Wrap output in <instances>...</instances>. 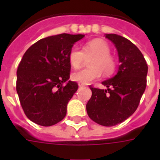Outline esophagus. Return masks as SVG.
Listing matches in <instances>:
<instances>
[{
    "label": "esophagus",
    "mask_w": 160,
    "mask_h": 160,
    "mask_svg": "<svg viewBox=\"0 0 160 160\" xmlns=\"http://www.w3.org/2000/svg\"><path fill=\"white\" fill-rule=\"evenodd\" d=\"M78 85H79V86H80V87H84V86H85V85H84V84H82V83H79Z\"/></svg>",
    "instance_id": "34e87169"
}]
</instances>
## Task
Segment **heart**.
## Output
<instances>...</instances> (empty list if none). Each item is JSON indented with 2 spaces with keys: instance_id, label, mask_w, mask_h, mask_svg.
<instances>
[{
  "instance_id": "obj_1",
  "label": "heart",
  "mask_w": 160,
  "mask_h": 160,
  "mask_svg": "<svg viewBox=\"0 0 160 160\" xmlns=\"http://www.w3.org/2000/svg\"><path fill=\"white\" fill-rule=\"evenodd\" d=\"M109 45L101 40L89 41L83 46L82 51L77 46H74L68 55L70 65L75 69H79L82 65L85 57L94 55L89 61V68L74 72L71 79L82 84H89L101 76L111 75L116 69V61L110 55Z\"/></svg>"
}]
</instances>
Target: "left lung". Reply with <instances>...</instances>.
Here are the masks:
<instances>
[{
    "label": "left lung",
    "instance_id": "obj_1",
    "mask_svg": "<svg viewBox=\"0 0 160 160\" xmlns=\"http://www.w3.org/2000/svg\"><path fill=\"white\" fill-rule=\"evenodd\" d=\"M105 37L117 49L119 71L115 76L103 81L106 90L90 85L92 95L86 110L95 123L114 126L128 119L139 106L146 88L148 65L141 51L131 41L115 34H106Z\"/></svg>",
    "mask_w": 160,
    "mask_h": 160
}]
</instances>
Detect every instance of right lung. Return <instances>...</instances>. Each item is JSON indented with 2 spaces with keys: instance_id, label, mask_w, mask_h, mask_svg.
<instances>
[{
  "instance_id": "add662e5",
  "label": "right lung",
  "mask_w": 160,
  "mask_h": 160,
  "mask_svg": "<svg viewBox=\"0 0 160 160\" xmlns=\"http://www.w3.org/2000/svg\"><path fill=\"white\" fill-rule=\"evenodd\" d=\"M84 36L65 33L49 36L24 54L16 71V91L24 113L34 123L51 126L66 115L68 102L78 90L76 82H66L71 69L68 55Z\"/></svg>"
}]
</instances>
